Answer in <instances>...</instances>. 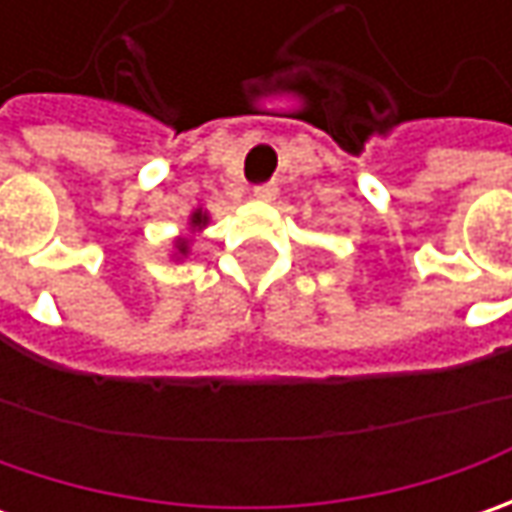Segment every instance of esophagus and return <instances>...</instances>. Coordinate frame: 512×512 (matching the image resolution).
<instances>
[{
	"label": "esophagus",
	"instance_id": "34e87169",
	"mask_svg": "<svg viewBox=\"0 0 512 512\" xmlns=\"http://www.w3.org/2000/svg\"><path fill=\"white\" fill-rule=\"evenodd\" d=\"M276 193H279V187L273 185V182L253 187V199H259V202H273V199H276Z\"/></svg>",
	"mask_w": 512,
	"mask_h": 512
}]
</instances>
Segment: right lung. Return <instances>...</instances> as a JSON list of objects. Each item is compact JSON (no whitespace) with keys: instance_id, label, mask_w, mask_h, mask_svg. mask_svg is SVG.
<instances>
[{"instance_id":"add662e5","label":"right lung","mask_w":512,"mask_h":512,"mask_svg":"<svg viewBox=\"0 0 512 512\" xmlns=\"http://www.w3.org/2000/svg\"><path fill=\"white\" fill-rule=\"evenodd\" d=\"M210 222V213L202 210V207H196L193 213H190V219H187V225H190V233L187 236H176L173 239V259H187V253H190V245H193V239H196V233H202Z\"/></svg>"}]
</instances>
